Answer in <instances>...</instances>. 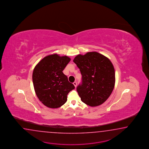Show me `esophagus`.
I'll list each match as a JSON object with an SVG mask.
<instances>
[{
	"label": "esophagus",
	"mask_w": 149,
	"mask_h": 149,
	"mask_svg": "<svg viewBox=\"0 0 149 149\" xmlns=\"http://www.w3.org/2000/svg\"><path fill=\"white\" fill-rule=\"evenodd\" d=\"M73 84H74V86H75V87L76 88V86H77V83H76V82H74L73 83Z\"/></svg>",
	"instance_id": "34e87169"
}]
</instances>
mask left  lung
Returning a JSON list of instances; mask_svg holds the SVG:
<instances>
[{
  "instance_id": "left-lung-1",
  "label": "left lung",
  "mask_w": 149,
  "mask_h": 149,
  "mask_svg": "<svg viewBox=\"0 0 149 149\" xmlns=\"http://www.w3.org/2000/svg\"><path fill=\"white\" fill-rule=\"evenodd\" d=\"M82 75V83L76 90L81 100L91 107L106 101L114 89L116 77L112 63L103 54L90 52L73 60Z\"/></svg>"
}]
</instances>
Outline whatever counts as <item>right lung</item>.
<instances>
[{
  "instance_id": "obj_1",
  "label": "right lung",
  "mask_w": 149,
  "mask_h": 149,
  "mask_svg": "<svg viewBox=\"0 0 149 149\" xmlns=\"http://www.w3.org/2000/svg\"><path fill=\"white\" fill-rule=\"evenodd\" d=\"M70 61L68 56L51 54L41 60L33 70L35 93L40 101L49 108L63 105L67 102L68 93L75 89L63 72Z\"/></svg>"
}]
</instances>
